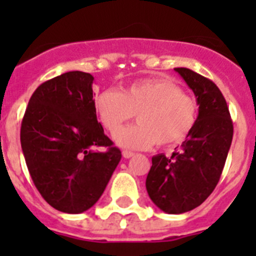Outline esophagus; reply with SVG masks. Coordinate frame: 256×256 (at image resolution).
<instances>
[{
	"label": "esophagus",
	"mask_w": 256,
	"mask_h": 256,
	"mask_svg": "<svg viewBox=\"0 0 256 256\" xmlns=\"http://www.w3.org/2000/svg\"><path fill=\"white\" fill-rule=\"evenodd\" d=\"M123 156L126 158V159H130V158H132V156H134V152H132V151H123Z\"/></svg>",
	"instance_id": "34e87169"
}]
</instances>
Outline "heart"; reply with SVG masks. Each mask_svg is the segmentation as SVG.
Segmentation results:
<instances>
[{
	"label": "heart",
	"mask_w": 256,
	"mask_h": 256,
	"mask_svg": "<svg viewBox=\"0 0 256 256\" xmlns=\"http://www.w3.org/2000/svg\"><path fill=\"white\" fill-rule=\"evenodd\" d=\"M94 106L98 120L110 133L117 132L136 114L138 124L115 134L118 144L136 150L155 144H180L195 126L198 112L195 98L166 78L134 80L122 92L105 90L94 97Z\"/></svg>",
	"instance_id": "obj_1"
}]
</instances>
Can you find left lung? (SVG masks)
I'll return each instance as SVG.
<instances>
[{
  "instance_id": "obj_1",
  "label": "left lung",
  "mask_w": 256,
  "mask_h": 256,
  "mask_svg": "<svg viewBox=\"0 0 256 256\" xmlns=\"http://www.w3.org/2000/svg\"><path fill=\"white\" fill-rule=\"evenodd\" d=\"M174 70L195 94L198 116L172 156H154L146 190L160 210L180 214L202 204L218 184L232 144L234 123L216 83L187 68Z\"/></svg>"
}]
</instances>
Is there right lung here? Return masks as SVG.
<instances>
[{
    "instance_id": "1",
    "label": "right lung",
    "mask_w": 256,
    "mask_h": 256,
    "mask_svg": "<svg viewBox=\"0 0 256 256\" xmlns=\"http://www.w3.org/2000/svg\"><path fill=\"white\" fill-rule=\"evenodd\" d=\"M92 83L91 74L78 70L42 83L20 130L34 186L52 208L69 214L96 204L122 159L97 122Z\"/></svg>"
}]
</instances>
